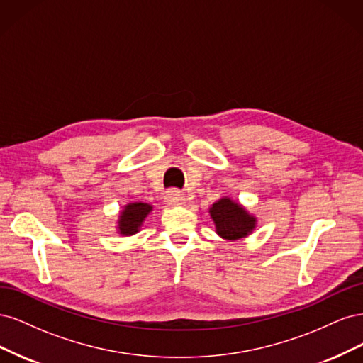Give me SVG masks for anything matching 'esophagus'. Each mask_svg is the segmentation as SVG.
I'll return each instance as SVG.
<instances>
[{"mask_svg":"<svg viewBox=\"0 0 363 363\" xmlns=\"http://www.w3.org/2000/svg\"><path fill=\"white\" fill-rule=\"evenodd\" d=\"M164 203L168 206H182L184 203V195L175 189L168 191L164 194Z\"/></svg>","mask_w":363,"mask_h":363,"instance_id":"1","label":"esophagus"}]
</instances>
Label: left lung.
<instances>
[{
    "mask_svg": "<svg viewBox=\"0 0 363 363\" xmlns=\"http://www.w3.org/2000/svg\"><path fill=\"white\" fill-rule=\"evenodd\" d=\"M208 215L215 224V232L228 242L250 236L257 225V218L239 201L223 196L208 207Z\"/></svg>",
    "mask_w": 363,
    "mask_h": 363,
    "instance_id": "1",
    "label": "left lung"
}]
</instances>
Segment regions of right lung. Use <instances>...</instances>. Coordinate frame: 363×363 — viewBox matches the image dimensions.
Masks as SVG:
<instances>
[{
    "mask_svg": "<svg viewBox=\"0 0 363 363\" xmlns=\"http://www.w3.org/2000/svg\"><path fill=\"white\" fill-rule=\"evenodd\" d=\"M152 212V206L148 203H128L123 207L116 219V232L121 236H133L136 235L145 218Z\"/></svg>",
    "mask_w": 363,
    "mask_h": 363,
    "instance_id": "right-lung-1",
    "label": "right lung"
}]
</instances>
